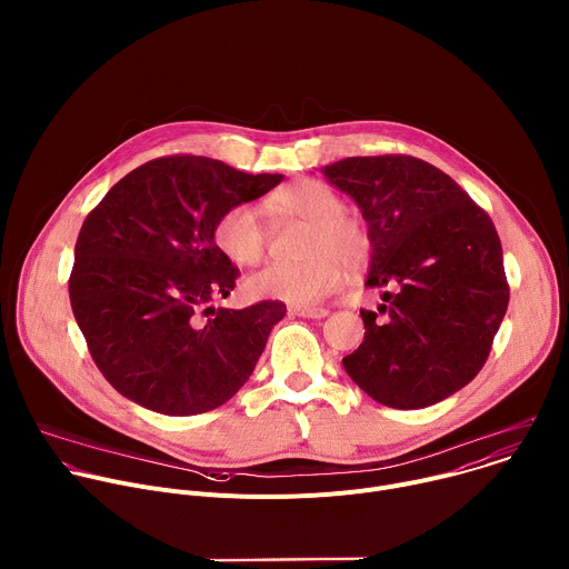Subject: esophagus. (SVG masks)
Instances as JSON below:
<instances>
[{
	"mask_svg": "<svg viewBox=\"0 0 569 569\" xmlns=\"http://www.w3.org/2000/svg\"><path fill=\"white\" fill-rule=\"evenodd\" d=\"M288 312L297 315V317H308V319H321L329 315L327 308H308V306H290Z\"/></svg>",
	"mask_w": 569,
	"mask_h": 569,
	"instance_id": "1",
	"label": "esophagus"
}]
</instances>
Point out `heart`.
Here are the masks:
<instances>
[{"label":"heart","instance_id":"obj_1","mask_svg":"<svg viewBox=\"0 0 569 569\" xmlns=\"http://www.w3.org/2000/svg\"><path fill=\"white\" fill-rule=\"evenodd\" d=\"M340 196L317 180H297L266 200L274 222H306L297 263H272L246 281L252 299H274L310 306L338 288L347 270L360 268L369 257L365 224L342 211ZM213 242L236 266H257L266 257L268 231L257 211L233 204L213 224Z\"/></svg>","mask_w":569,"mask_h":569}]
</instances>
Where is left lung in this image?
<instances>
[{"label":"left lung","instance_id":"8db88e82","mask_svg":"<svg viewBox=\"0 0 569 569\" xmlns=\"http://www.w3.org/2000/svg\"><path fill=\"white\" fill-rule=\"evenodd\" d=\"M369 224L365 340L342 365L373 400L419 410L466 387L491 353L509 306L493 220L443 171L412 154L347 157L323 167Z\"/></svg>","mask_w":569,"mask_h":569}]
</instances>
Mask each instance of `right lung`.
Wrapping results in <instances>:
<instances>
[{
  "mask_svg": "<svg viewBox=\"0 0 569 569\" xmlns=\"http://www.w3.org/2000/svg\"><path fill=\"white\" fill-rule=\"evenodd\" d=\"M281 180L211 157H157L88 213L69 301L92 360L121 396L159 415L191 417L248 382L286 303L209 306L240 274L216 248L213 224Z\"/></svg>",
  "mask_w": 569,
  "mask_h": 569,
  "instance_id": "1",
  "label": "right lung"
}]
</instances>
